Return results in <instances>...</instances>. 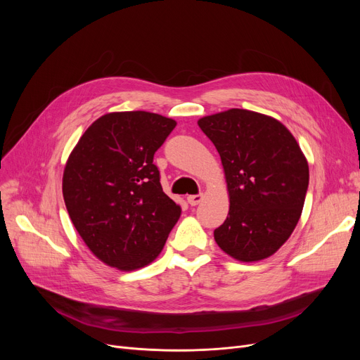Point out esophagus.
<instances>
[{"instance_id": "1", "label": "esophagus", "mask_w": 360, "mask_h": 360, "mask_svg": "<svg viewBox=\"0 0 360 360\" xmlns=\"http://www.w3.org/2000/svg\"><path fill=\"white\" fill-rule=\"evenodd\" d=\"M202 198H204V195H202V194H195V195H188V197H186L188 202H190L191 205H197V204H200V202L202 201Z\"/></svg>"}]
</instances>
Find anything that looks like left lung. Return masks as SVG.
<instances>
[{"label": "left lung", "mask_w": 360, "mask_h": 360, "mask_svg": "<svg viewBox=\"0 0 360 360\" xmlns=\"http://www.w3.org/2000/svg\"><path fill=\"white\" fill-rule=\"evenodd\" d=\"M217 148L229 191V214L214 240L243 262L273 255L292 235L308 191L309 167L290 131L277 120L229 109L198 120Z\"/></svg>", "instance_id": "1"}]
</instances>
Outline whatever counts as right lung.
Segmentation results:
<instances>
[{
    "label": "right lung",
    "instance_id": "1",
    "mask_svg": "<svg viewBox=\"0 0 360 360\" xmlns=\"http://www.w3.org/2000/svg\"><path fill=\"white\" fill-rule=\"evenodd\" d=\"M175 127L174 120L144 110L106 113L67 160L63 195L70 219L89 250L110 267L147 266L181 216L153 163Z\"/></svg>",
    "mask_w": 360,
    "mask_h": 360
}]
</instances>
